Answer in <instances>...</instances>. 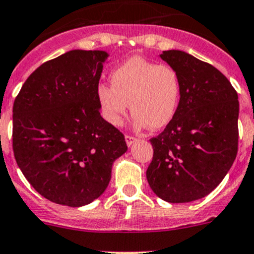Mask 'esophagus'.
<instances>
[{"mask_svg": "<svg viewBox=\"0 0 254 254\" xmlns=\"http://www.w3.org/2000/svg\"><path fill=\"white\" fill-rule=\"evenodd\" d=\"M134 142H135L134 137H132V135H126V143H127L128 147H130V145H132Z\"/></svg>", "mask_w": 254, "mask_h": 254, "instance_id": "1", "label": "esophagus"}]
</instances>
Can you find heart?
Here are the masks:
<instances>
[{"label": "heart", "instance_id": "obj_1", "mask_svg": "<svg viewBox=\"0 0 254 254\" xmlns=\"http://www.w3.org/2000/svg\"><path fill=\"white\" fill-rule=\"evenodd\" d=\"M111 86H97L96 97L105 120L121 126L128 104L135 128H164L174 117L182 95L178 72L169 65H157L132 57L112 70Z\"/></svg>", "mask_w": 254, "mask_h": 254}]
</instances>
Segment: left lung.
<instances>
[{
  "instance_id": "obj_1",
  "label": "left lung",
  "mask_w": 254,
  "mask_h": 254,
  "mask_svg": "<svg viewBox=\"0 0 254 254\" xmlns=\"http://www.w3.org/2000/svg\"><path fill=\"white\" fill-rule=\"evenodd\" d=\"M178 72L182 95L165 129L152 138L147 180L172 204L205 197L222 182L238 149V96L215 66L182 50L159 55Z\"/></svg>"
}]
</instances>
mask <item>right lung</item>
Segmentation results:
<instances>
[{"instance_id":"obj_1","label":"right lung","mask_w":254,"mask_h":254,"mask_svg":"<svg viewBox=\"0 0 254 254\" xmlns=\"http://www.w3.org/2000/svg\"><path fill=\"white\" fill-rule=\"evenodd\" d=\"M104 50L75 49L44 63L13 104V153L29 184L49 201L80 207L101 196L124 134L100 115Z\"/></svg>"}]
</instances>
